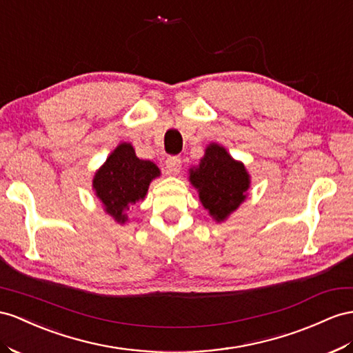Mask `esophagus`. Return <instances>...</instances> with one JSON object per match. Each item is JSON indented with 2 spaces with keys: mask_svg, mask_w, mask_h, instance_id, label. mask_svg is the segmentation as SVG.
I'll return each instance as SVG.
<instances>
[{
  "mask_svg": "<svg viewBox=\"0 0 353 353\" xmlns=\"http://www.w3.org/2000/svg\"><path fill=\"white\" fill-rule=\"evenodd\" d=\"M165 168H167V173L170 174H179L180 170H182V159L177 158V157H170L165 161Z\"/></svg>",
  "mask_w": 353,
  "mask_h": 353,
  "instance_id": "esophagus-1",
  "label": "esophagus"
}]
</instances>
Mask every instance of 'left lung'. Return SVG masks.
I'll return each mask as SVG.
<instances>
[{
    "instance_id": "1",
    "label": "left lung",
    "mask_w": 353,
    "mask_h": 353,
    "mask_svg": "<svg viewBox=\"0 0 353 353\" xmlns=\"http://www.w3.org/2000/svg\"><path fill=\"white\" fill-rule=\"evenodd\" d=\"M189 182L198 189L204 209L216 222H222L246 200L250 176L243 162L219 144L210 143L200 165L189 170Z\"/></svg>"
}]
</instances>
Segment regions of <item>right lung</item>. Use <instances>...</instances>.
Wrapping results in <instances>:
<instances>
[{
	"label": "right lung",
	"instance_id": "1",
	"mask_svg": "<svg viewBox=\"0 0 353 353\" xmlns=\"http://www.w3.org/2000/svg\"><path fill=\"white\" fill-rule=\"evenodd\" d=\"M159 174L153 162L137 158L130 143H121L95 173L92 186L104 210L117 223H125V212L144 200L150 182Z\"/></svg>",
	"mask_w": 353,
	"mask_h": 353
}]
</instances>
